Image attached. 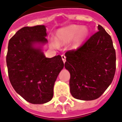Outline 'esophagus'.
I'll return each mask as SVG.
<instances>
[{
  "label": "esophagus",
  "instance_id": "34e87169",
  "mask_svg": "<svg viewBox=\"0 0 122 122\" xmlns=\"http://www.w3.org/2000/svg\"><path fill=\"white\" fill-rule=\"evenodd\" d=\"M61 57H62V59H63V62L65 63V62H66V57L65 56V55L63 54V55H61Z\"/></svg>",
  "mask_w": 122,
  "mask_h": 122
}]
</instances>
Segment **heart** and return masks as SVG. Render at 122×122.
<instances>
[{
    "instance_id": "heart-1",
    "label": "heart",
    "mask_w": 122,
    "mask_h": 122,
    "mask_svg": "<svg viewBox=\"0 0 122 122\" xmlns=\"http://www.w3.org/2000/svg\"><path fill=\"white\" fill-rule=\"evenodd\" d=\"M89 34V30L85 26H80L76 25H71L59 29L56 33V42L52 41V44L54 47L57 43L60 45H65L73 40V47H77L84 41Z\"/></svg>"
}]
</instances>
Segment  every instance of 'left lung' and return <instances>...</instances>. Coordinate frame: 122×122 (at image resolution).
I'll return each mask as SVG.
<instances>
[{
	"mask_svg": "<svg viewBox=\"0 0 122 122\" xmlns=\"http://www.w3.org/2000/svg\"><path fill=\"white\" fill-rule=\"evenodd\" d=\"M98 30L76 50L65 53V66L70 73V92L77 99L99 98L115 76L116 52L112 38L99 25Z\"/></svg>",
	"mask_w": 122,
	"mask_h": 122,
	"instance_id": "8db88e82",
	"label": "left lung"
}]
</instances>
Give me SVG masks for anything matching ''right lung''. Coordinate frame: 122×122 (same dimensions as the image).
<instances>
[{
    "instance_id": "add662e5",
    "label": "right lung",
    "mask_w": 122,
    "mask_h": 122,
    "mask_svg": "<svg viewBox=\"0 0 122 122\" xmlns=\"http://www.w3.org/2000/svg\"><path fill=\"white\" fill-rule=\"evenodd\" d=\"M45 26L21 28L9 40L6 63L10 82L16 92L31 104H44L53 97V87L64 67L61 56L47 58L35 43H46Z\"/></svg>"
}]
</instances>
